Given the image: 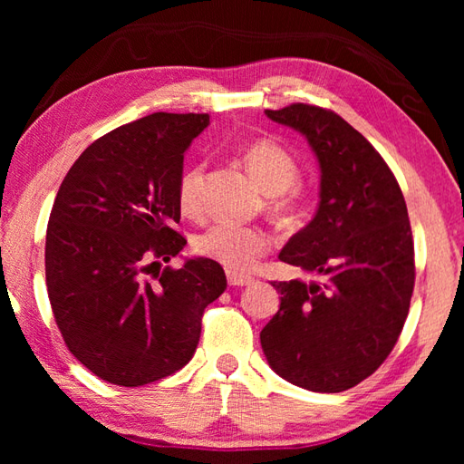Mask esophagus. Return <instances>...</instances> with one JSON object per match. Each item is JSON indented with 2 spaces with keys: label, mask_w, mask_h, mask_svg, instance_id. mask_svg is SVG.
Here are the masks:
<instances>
[{
  "label": "esophagus",
  "mask_w": 464,
  "mask_h": 464,
  "mask_svg": "<svg viewBox=\"0 0 464 464\" xmlns=\"http://www.w3.org/2000/svg\"><path fill=\"white\" fill-rule=\"evenodd\" d=\"M253 279L247 277V275H239V273H227V283L231 285V287H245V285H249Z\"/></svg>",
  "instance_id": "obj_1"
}]
</instances>
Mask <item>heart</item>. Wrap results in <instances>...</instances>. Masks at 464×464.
Returning <instances> with one entry per match:
<instances>
[{
  "mask_svg": "<svg viewBox=\"0 0 464 464\" xmlns=\"http://www.w3.org/2000/svg\"><path fill=\"white\" fill-rule=\"evenodd\" d=\"M243 161L247 165L253 179L269 195L273 211H287L293 197L291 187L299 179L297 160L283 145L261 140L251 143L243 151ZM205 167L203 163L185 169L177 187V201L185 215H199L201 211V187ZM193 249L199 257L223 265L233 273L251 271L265 253L271 249V237L261 227L237 225L231 221H217L193 237Z\"/></svg>",
  "mask_w": 464,
  "mask_h": 464,
  "instance_id": "obj_1",
  "label": "heart"
}]
</instances>
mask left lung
Wrapping results in <instances>:
<instances>
[{
    "label": "left lung",
    "instance_id": "left-lung-1",
    "mask_svg": "<svg viewBox=\"0 0 464 464\" xmlns=\"http://www.w3.org/2000/svg\"><path fill=\"white\" fill-rule=\"evenodd\" d=\"M265 115L299 131L319 161V209L279 259L321 281L273 283L281 307L261 347L285 381L347 391L381 367L407 321L415 247L405 197L379 151L337 113L293 103Z\"/></svg>",
    "mask_w": 464,
    "mask_h": 464
}]
</instances>
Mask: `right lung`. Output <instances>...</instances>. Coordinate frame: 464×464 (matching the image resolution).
<instances>
[{"label": "right lung", "instance_id": "right-lung-1", "mask_svg": "<svg viewBox=\"0 0 464 464\" xmlns=\"http://www.w3.org/2000/svg\"><path fill=\"white\" fill-rule=\"evenodd\" d=\"M207 113H151L80 155L59 187L45 237V283L62 337L97 377L141 384L191 361L201 317L227 287L219 263L171 261L187 245L177 187Z\"/></svg>", "mask_w": 464, "mask_h": 464}]
</instances>
